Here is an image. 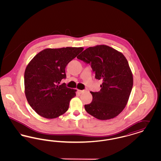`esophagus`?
<instances>
[{
	"mask_svg": "<svg viewBox=\"0 0 161 161\" xmlns=\"http://www.w3.org/2000/svg\"><path fill=\"white\" fill-rule=\"evenodd\" d=\"M84 91L83 90H79V89H77V92H78L79 93H82L83 92H84Z\"/></svg>",
	"mask_w": 161,
	"mask_h": 161,
	"instance_id": "obj_1",
	"label": "esophagus"
}]
</instances>
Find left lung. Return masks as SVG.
<instances>
[{
	"mask_svg": "<svg viewBox=\"0 0 161 161\" xmlns=\"http://www.w3.org/2000/svg\"><path fill=\"white\" fill-rule=\"evenodd\" d=\"M77 58L89 64L95 78L103 81L99 92H91L93 99L84 105L86 112L101 120L118 116L127 103L133 83L124 55L110 46L97 45L87 48Z\"/></svg>",
	"mask_w": 161,
	"mask_h": 161,
	"instance_id": "8db88e82",
	"label": "left lung"
}]
</instances>
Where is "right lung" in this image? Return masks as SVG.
<instances>
[{
    "label": "right lung",
    "instance_id": "right-lung-1",
    "mask_svg": "<svg viewBox=\"0 0 161 161\" xmlns=\"http://www.w3.org/2000/svg\"><path fill=\"white\" fill-rule=\"evenodd\" d=\"M83 48L66 47L45 49L37 54L25 71V93L35 112L47 119L64 114L69 108L70 100L76 90L60 85L66 78L65 68Z\"/></svg>",
    "mask_w": 161,
    "mask_h": 161
}]
</instances>
